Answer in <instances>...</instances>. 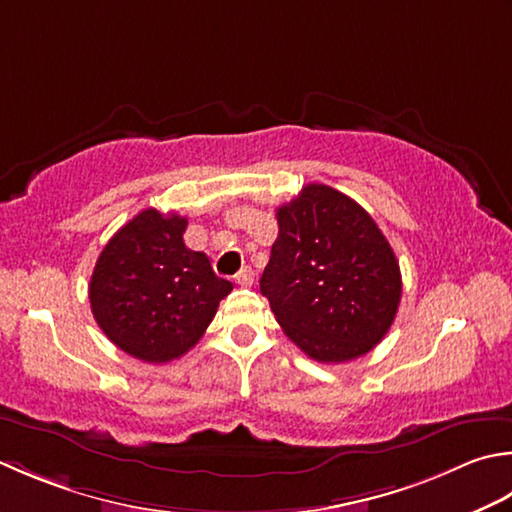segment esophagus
Returning a JSON list of instances; mask_svg holds the SVG:
<instances>
[{
  "label": "esophagus",
  "instance_id": "1",
  "mask_svg": "<svg viewBox=\"0 0 512 512\" xmlns=\"http://www.w3.org/2000/svg\"><path fill=\"white\" fill-rule=\"evenodd\" d=\"M235 282H237L239 286H250V284L255 282V273L246 266V268H242V270H239V273L235 275Z\"/></svg>",
  "mask_w": 512,
  "mask_h": 512
}]
</instances>
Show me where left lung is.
Wrapping results in <instances>:
<instances>
[{"label":"left lung","instance_id":"1","mask_svg":"<svg viewBox=\"0 0 512 512\" xmlns=\"http://www.w3.org/2000/svg\"><path fill=\"white\" fill-rule=\"evenodd\" d=\"M277 224L259 279L277 324L322 364L373 350L402 299L399 262L375 219L339 190L308 184L277 208Z\"/></svg>","mask_w":512,"mask_h":512}]
</instances>
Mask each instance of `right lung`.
<instances>
[{
  "label": "right lung",
  "instance_id": "right-lung-1",
  "mask_svg": "<svg viewBox=\"0 0 512 512\" xmlns=\"http://www.w3.org/2000/svg\"><path fill=\"white\" fill-rule=\"evenodd\" d=\"M186 217L146 208L108 239L88 284L104 335L148 364L182 357L213 322L233 284L184 244Z\"/></svg>",
  "mask_w": 512,
  "mask_h": 512
}]
</instances>
